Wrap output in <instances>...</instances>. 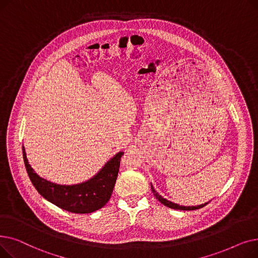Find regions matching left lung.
<instances>
[{"instance_id":"8db88e82","label":"left lung","mask_w":258,"mask_h":258,"mask_svg":"<svg viewBox=\"0 0 258 258\" xmlns=\"http://www.w3.org/2000/svg\"><path fill=\"white\" fill-rule=\"evenodd\" d=\"M151 187H152V191H153L154 196L156 197V199H158V201L161 202L162 204L165 205L166 207L171 208V209H177V210H197V209H200V208L204 207V206H206V205L208 204V203H205V204H202V205H199V206H191V207H189V206H188V207L180 206V205H178V204H174V203H171V202L167 201V200L164 199V198H162V197L155 190L154 187L152 186V184H151Z\"/></svg>"}]
</instances>
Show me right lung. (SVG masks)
I'll list each match as a JSON object with an SVG mask.
<instances>
[{
	"label": "right lung",
	"instance_id": "obj_1",
	"mask_svg": "<svg viewBox=\"0 0 258 258\" xmlns=\"http://www.w3.org/2000/svg\"><path fill=\"white\" fill-rule=\"evenodd\" d=\"M122 156V152L115 155L91 180L77 185L66 186L39 178L29 165L23 146L26 170L38 194L52 204L73 213H91L106 204L113 192Z\"/></svg>",
	"mask_w": 258,
	"mask_h": 258
}]
</instances>
